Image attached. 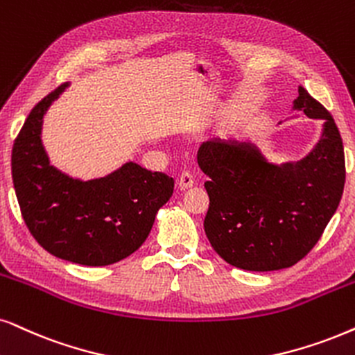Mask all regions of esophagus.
I'll return each instance as SVG.
<instances>
[{"label": "esophagus", "mask_w": 355, "mask_h": 355, "mask_svg": "<svg viewBox=\"0 0 355 355\" xmlns=\"http://www.w3.org/2000/svg\"><path fill=\"white\" fill-rule=\"evenodd\" d=\"M193 183H195V177H193V173L190 170H183L180 175V180H178V185H180V188H190L193 187Z\"/></svg>", "instance_id": "obj_1"}]
</instances>
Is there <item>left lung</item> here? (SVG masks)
<instances>
[{
	"mask_svg": "<svg viewBox=\"0 0 355 355\" xmlns=\"http://www.w3.org/2000/svg\"><path fill=\"white\" fill-rule=\"evenodd\" d=\"M295 107L324 119L321 141L302 162L272 165L249 142H205L198 150L209 177L205 232L227 263L244 270H280L306 257L343 196L344 146L334 118L303 87Z\"/></svg>",
	"mask_w": 355,
	"mask_h": 355,
	"instance_id": "1",
	"label": "left lung"
}]
</instances>
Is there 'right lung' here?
<instances>
[{"label":"right lung","instance_id":"obj_1","mask_svg":"<svg viewBox=\"0 0 355 355\" xmlns=\"http://www.w3.org/2000/svg\"><path fill=\"white\" fill-rule=\"evenodd\" d=\"M69 83L33 107L11 154L12 183L22 219L35 241L58 259L101 267L131 255L147 239L173 178L125 164L98 180L80 182L49 164L40 142L42 118Z\"/></svg>","mask_w":355,"mask_h":355}]
</instances>
